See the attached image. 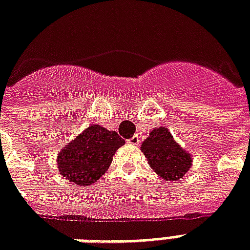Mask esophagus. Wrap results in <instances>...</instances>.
<instances>
[{
	"instance_id": "obj_1",
	"label": "esophagus",
	"mask_w": 250,
	"mask_h": 250,
	"mask_svg": "<svg viewBox=\"0 0 250 250\" xmlns=\"http://www.w3.org/2000/svg\"><path fill=\"white\" fill-rule=\"evenodd\" d=\"M127 143L131 144V145H135V146L140 145V137L139 136H132L131 139L127 140Z\"/></svg>"
}]
</instances>
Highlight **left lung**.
I'll return each instance as SVG.
<instances>
[{
  "label": "left lung",
  "mask_w": 250,
  "mask_h": 250,
  "mask_svg": "<svg viewBox=\"0 0 250 250\" xmlns=\"http://www.w3.org/2000/svg\"><path fill=\"white\" fill-rule=\"evenodd\" d=\"M141 151L153 171L166 181L181 180L191 167V155L174 141L166 127L151 129L141 145Z\"/></svg>",
  "instance_id": "obj_1"
}]
</instances>
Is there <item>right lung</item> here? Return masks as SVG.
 Listing matches in <instances>:
<instances>
[{
    "mask_svg": "<svg viewBox=\"0 0 250 250\" xmlns=\"http://www.w3.org/2000/svg\"><path fill=\"white\" fill-rule=\"evenodd\" d=\"M125 140L115 131L92 125L59 153L58 171L81 186L92 185L109 169L115 151Z\"/></svg>",
    "mask_w": 250,
    "mask_h": 250,
    "instance_id": "1",
    "label": "right lung"
}]
</instances>
